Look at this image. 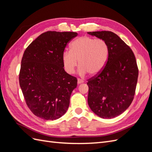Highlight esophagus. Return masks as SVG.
<instances>
[{
	"label": "esophagus",
	"mask_w": 152,
	"mask_h": 152,
	"mask_svg": "<svg viewBox=\"0 0 152 152\" xmlns=\"http://www.w3.org/2000/svg\"><path fill=\"white\" fill-rule=\"evenodd\" d=\"M84 81L83 80H81L80 79H77V84H80L82 83H84Z\"/></svg>",
	"instance_id": "esophagus-1"
}]
</instances>
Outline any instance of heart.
<instances>
[{
    "mask_svg": "<svg viewBox=\"0 0 152 152\" xmlns=\"http://www.w3.org/2000/svg\"><path fill=\"white\" fill-rule=\"evenodd\" d=\"M108 53V45L103 40L82 36L73 41L70 50L63 52V66L68 73L72 74L79 61L80 75H85L89 73L90 75H96L104 67Z\"/></svg>",
    "mask_w": 152,
    "mask_h": 152,
    "instance_id": "1",
    "label": "heart"
}]
</instances>
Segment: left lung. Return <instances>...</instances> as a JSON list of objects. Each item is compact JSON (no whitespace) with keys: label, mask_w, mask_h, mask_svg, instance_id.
Listing matches in <instances>:
<instances>
[{"label":"left lung","mask_w":152,"mask_h":152,"mask_svg":"<svg viewBox=\"0 0 152 152\" xmlns=\"http://www.w3.org/2000/svg\"><path fill=\"white\" fill-rule=\"evenodd\" d=\"M87 34L105 41L109 52L103 70L87 83V102L96 115L112 118L125 112L134 98L138 77L136 58L131 48L113 32Z\"/></svg>","instance_id":"1"}]
</instances>
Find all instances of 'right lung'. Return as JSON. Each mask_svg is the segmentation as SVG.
Returning <instances> with one entry per match:
<instances>
[{
    "label": "right lung",
    "instance_id": "add662e5",
    "mask_svg": "<svg viewBox=\"0 0 152 152\" xmlns=\"http://www.w3.org/2000/svg\"><path fill=\"white\" fill-rule=\"evenodd\" d=\"M77 35L72 31H47L25 50L19 76L26 103L35 115L56 120L66 112L77 78L64 70L62 56L67 43Z\"/></svg>",
    "mask_w": 152,
    "mask_h": 152
}]
</instances>
